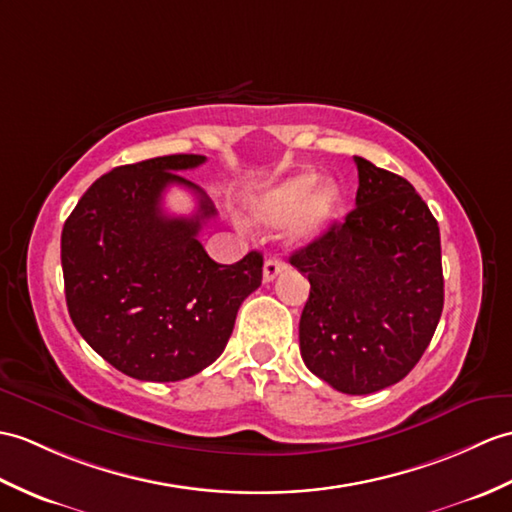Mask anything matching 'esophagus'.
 <instances>
[{"label": "esophagus", "instance_id": "obj_1", "mask_svg": "<svg viewBox=\"0 0 512 512\" xmlns=\"http://www.w3.org/2000/svg\"><path fill=\"white\" fill-rule=\"evenodd\" d=\"M281 270H283V261L277 257H268L264 264V281L270 283L272 279H277Z\"/></svg>", "mask_w": 512, "mask_h": 512}]
</instances>
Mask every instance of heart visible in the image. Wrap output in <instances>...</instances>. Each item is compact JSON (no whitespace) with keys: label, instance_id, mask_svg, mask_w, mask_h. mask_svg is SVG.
I'll return each mask as SVG.
<instances>
[{"label":"heart","instance_id":"obj_1","mask_svg":"<svg viewBox=\"0 0 512 512\" xmlns=\"http://www.w3.org/2000/svg\"><path fill=\"white\" fill-rule=\"evenodd\" d=\"M316 185V172H301L272 185L264 194H259L251 202V207H248L253 222L264 224V227H277V224L294 218L301 210L302 213L294 222L292 235L296 240H310V237L323 231L325 224L334 218L340 202V192L336 185L320 187L314 195Z\"/></svg>","mask_w":512,"mask_h":512}]
</instances>
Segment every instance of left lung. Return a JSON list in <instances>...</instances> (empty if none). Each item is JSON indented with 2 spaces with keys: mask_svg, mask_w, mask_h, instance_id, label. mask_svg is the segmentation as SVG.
I'll list each match as a JSON object with an SVG mask.
<instances>
[{
  "mask_svg": "<svg viewBox=\"0 0 512 512\" xmlns=\"http://www.w3.org/2000/svg\"><path fill=\"white\" fill-rule=\"evenodd\" d=\"M355 165V209L290 264L310 279L305 366L340 392L371 395L412 371L441 320V233L406 178L362 157Z\"/></svg>",
  "mask_w": 512,
  "mask_h": 512,
  "instance_id": "1",
  "label": "left lung"
}]
</instances>
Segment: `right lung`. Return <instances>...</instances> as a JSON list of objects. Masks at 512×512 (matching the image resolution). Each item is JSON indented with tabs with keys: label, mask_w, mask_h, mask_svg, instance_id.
I'll return each instance as SVG.
<instances>
[{
	"label": "right lung",
	"mask_w": 512,
	"mask_h": 512,
	"mask_svg": "<svg viewBox=\"0 0 512 512\" xmlns=\"http://www.w3.org/2000/svg\"><path fill=\"white\" fill-rule=\"evenodd\" d=\"M205 161L170 154L115 168L87 189L63 227L69 316L89 347L128 377L178 382L216 362L237 310L261 285V253L224 266L198 240L216 209L178 172ZM170 184L199 196L198 214L162 211Z\"/></svg>",
	"instance_id": "add662e5"
}]
</instances>
